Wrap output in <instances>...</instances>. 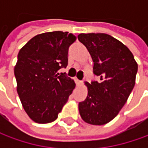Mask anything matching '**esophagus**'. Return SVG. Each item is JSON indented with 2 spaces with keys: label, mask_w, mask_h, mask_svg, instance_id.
Listing matches in <instances>:
<instances>
[{
  "label": "esophagus",
  "mask_w": 148,
  "mask_h": 148,
  "mask_svg": "<svg viewBox=\"0 0 148 148\" xmlns=\"http://www.w3.org/2000/svg\"><path fill=\"white\" fill-rule=\"evenodd\" d=\"M77 85H82V84L83 83V81H79V80H77Z\"/></svg>",
  "instance_id": "1"
}]
</instances>
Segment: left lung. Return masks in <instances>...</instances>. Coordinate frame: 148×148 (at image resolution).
I'll return each mask as SVG.
<instances>
[{
  "instance_id": "8db88e82",
  "label": "left lung",
  "mask_w": 148,
  "mask_h": 148,
  "mask_svg": "<svg viewBox=\"0 0 148 148\" xmlns=\"http://www.w3.org/2000/svg\"><path fill=\"white\" fill-rule=\"evenodd\" d=\"M78 39L93 60V74L98 81L86 83L88 94L79 103L85 122L103 125L110 122L126 103L135 85L138 64L131 51L106 34H81Z\"/></svg>"
}]
</instances>
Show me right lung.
Listing matches in <instances>:
<instances>
[{"label":"right lung","instance_id":"right-lung-1","mask_svg":"<svg viewBox=\"0 0 148 148\" xmlns=\"http://www.w3.org/2000/svg\"><path fill=\"white\" fill-rule=\"evenodd\" d=\"M77 37L68 32L38 34L20 49L14 77L29 117L38 123L56 120L76 84L58 71L68 64V49Z\"/></svg>","mask_w":148,"mask_h":148}]
</instances>
